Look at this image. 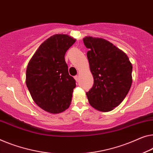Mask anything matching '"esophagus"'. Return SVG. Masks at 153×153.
I'll return each instance as SVG.
<instances>
[{"instance_id": "esophagus-1", "label": "esophagus", "mask_w": 153, "mask_h": 153, "mask_svg": "<svg viewBox=\"0 0 153 153\" xmlns=\"http://www.w3.org/2000/svg\"><path fill=\"white\" fill-rule=\"evenodd\" d=\"M74 78H75V79H76V82H77L79 80V76H76L74 77Z\"/></svg>"}]
</instances>
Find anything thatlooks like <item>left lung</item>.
<instances>
[{
	"mask_svg": "<svg viewBox=\"0 0 153 153\" xmlns=\"http://www.w3.org/2000/svg\"><path fill=\"white\" fill-rule=\"evenodd\" d=\"M87 58L94 84L86 93L91 106L108 112L119 106L132 84L133 66L127 55L103 38L86 36Z\"/></svg>",
	"mask_w": 153,
	"mask_h": 153,
	"instance_id": "left-lung-1",
	"label": "left lung"
}]
</instances>
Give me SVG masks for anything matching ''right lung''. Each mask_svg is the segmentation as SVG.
<instances>
[{"instance_id":"obj_1","label":"right lung","mask_w":153,"mask_h":153,"mask_svg":"<svg viewBox=\"0 0 153 153\" xmlns=\"http://www.w3.org/2000/svg\"><path fill=\"white\" fill-rule=\"evenodd\" d=\"M75 42L67 34L52 36L40 45L27 65L26 84L31 96L48 113H62L71 104L76 84L65 56Z\"/></svg>"}]
</instances>
